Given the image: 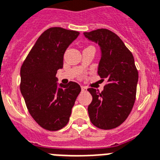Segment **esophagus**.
Masks as SVG:
<instances>
[{
  "label": "esophagus",
  "mask_w": 160,
  "mask_h": 160,
  "mask_svg": "<svg viewBox=\"0 0 160 160\" xmlns=\"http://www.w3.org/2000/svg\"><path fill=\"white\" fill-rule=\"evenodd\" d=\"M81 89H82V91H86L87 88H86V87H82Z\"/></svg>",
  "instance_id": "1"
}]
</instances>
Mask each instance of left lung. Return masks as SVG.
Listing matches in <instances>:
<instances>
[{
	"mask_svg": "<svg viewBox=\"0 0 160 160\" xmlns=\"http://www.w3.org/2000/svg\"><path fill=\"white\" fill-rule=\"evenodd\" d=\"M101 52L98 74L107 79L101 92L88 88L92 101L88 108L92 123L102 129H112L124 122L133 108L138 73L133 54L115 33L108 29L83 32Z\"/></svg>",
	"mask_w": 160,
	"mask_h": 160,
	"instance_id": "1",
	"label": "left lung"
}]
</instances>
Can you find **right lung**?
Listing matches in <instances>:
<instances>
[{"instance_id":"1","label":"right lung","mask_w":160,"mask_h":160,"mask_svg":"<svg viewBox=\"0 0 160 160\" xmlns=\"http://www.w3.org/2000/svg\"><path fill=\"white\" fill-rule=\"evenodd\" d=\"M76 31L52 27L39 37L21 68L20 89L30 114L41 127L57 131L65 127L81 87L58 82L63 55L78 37Z\"/></svg>"}]
</instances>
